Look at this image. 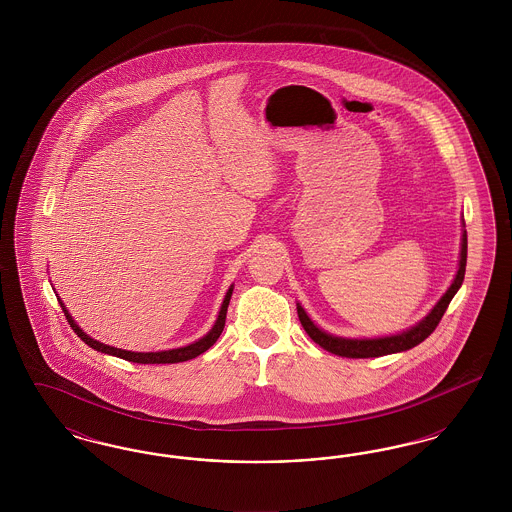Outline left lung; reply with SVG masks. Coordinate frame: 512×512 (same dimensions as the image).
Listing matches in <instances>:
<instances>
[{"label":"left lung","mask_w":512,"mask_h":512,"mask_svg":"<svg viewBox=\"0 0 512 512\" xmlns=\"http://www.w3.org/2000/svg\"><path fill=\"white\" fill-rule=\"evenodd\" d=\"M464 270H466V230L463 228V238H461V253H459V268L457 274L447 288V292L439 297L438 303L430 309V313L422 320H418L414 326L391 336H380V338H341L324 332L318 328L317 324L307 315V311L297 303V315L301 320V326L309 334V338L318 343L322 349L340 355V357H349V359H368V357H382L390 353H401L407 349H413L414 345L426 340L439 324L443 313L447 311L451 299L459 288L463 286Z\"/></svg>","instance_id":"left-lung-1"}]
</instances>
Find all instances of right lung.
Listing matches in <instances>:
<instances>
[{
    "label": "right lung",
    "instance_id": "1",
    "mask_svg": "<svg viewBox=\"0 0 512 512\" xmlns=\"http://www.w3.org/2000/svg\"><path fill=\"white\" fill-rule=\"evenodd\" d=\"M232 292H234V284L228 288V292H226L224 299H222L219 317L215 320L213 328H211L203 338L195 340L194 343H188V345H184V347L167 349V351H147V353H144V351H126V349L111 347V345H107V343L94 340L92 336H88V334L74 322V318L71 317V313H69V309L65 307V303L59 299V295H57V299H59V303H61V309H63L67 320H69L74 334H76L80 340L84 341V343H88L92 349L101 351V353H107V355H113V357H121L124 361H130V363H140V365H169V363H184V361L195 359L197 355L205 353L215 341L219 340V336L222 334V330H224L226 311H228V303H230Z\"/></svg>",
    "mask_w": 512,
    "mask_h": 512
}]
</instances>
